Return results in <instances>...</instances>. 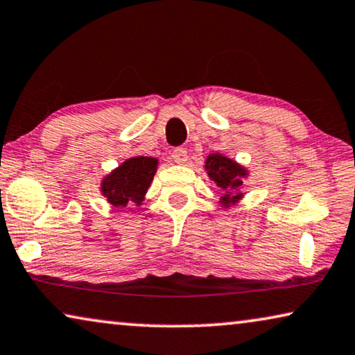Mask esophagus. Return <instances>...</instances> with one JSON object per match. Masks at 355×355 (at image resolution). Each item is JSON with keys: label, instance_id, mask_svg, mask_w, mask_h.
<instances>
[{"label": "esophagus", "instance_id": "1", "mask_svg": "<svg viewBox=\"0 0 355 355\" xmlns=\"http://www.w3.org/2000/svg\"><path fill=\"white\" fill-rule=\"evenodd\" d=\"M171 158L179 165H182V163L187 162V150L186 148H174L173 153H171Z\"/></svg>", "mask_w": 355, "mask_h": 355}]
</instances>
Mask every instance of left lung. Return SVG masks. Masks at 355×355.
Masks as SVG:
<instances>
[{"label": "left lung", "instance_id": "8db88e82", "mask_svg": "<svg viewBox=\"0 0 355 355\" xmlns=\"http://www.w3.org/2000/svg\"><path fill=\"white\" fill-rule=\"evenodd\" d=\"M208 171V176L211 181L216 182V186L224 190L223 203L224 207L237 202L241 197L239 189L243 184V178L246 176V171L240 165H237L234 160L227 157L219 155V153H213L207 158V165H205Z\"/></svg>", "mask_w": 355, "mask_h": 355}]
</instances>
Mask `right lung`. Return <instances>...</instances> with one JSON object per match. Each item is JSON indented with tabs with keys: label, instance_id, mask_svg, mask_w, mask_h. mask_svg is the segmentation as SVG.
<instances>
[{
	"label": "right lung",
	"instance_id": "add662e5",
	"mask_svg": "<svg viewBox=\"0 0 355 355\" xmlns=\"http://www.w3.org/2000/svg\"><path fill=\"white\" fill-rule=\"evenodd\" d=\"M155 171V158H130L102 181V193L115 207L126 208L128 205H141Z\"/></svg>",
	"mask_w": 355,
	"mask_h": 355
}]
</instances>
